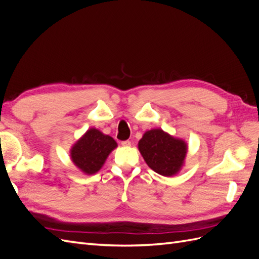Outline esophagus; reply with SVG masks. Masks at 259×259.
<instances>
[{
    "mask_svg": "<svg viewBox=\"0 0 259 259\" xmlns=\"http://www.w3.org/2000/svg\"><path fill=\"white\" fill-rule=\"evenodd\" d=\"M131 144H132V143L130 142V140H124V142H122V143H121V145H122V146H124V147H130V146H131Z\"/></svg>",
    "mask_w": 259,
    "mask_h": 259,
    "instance_id": "1",
    "label": "esophagus"
}]
</instances>
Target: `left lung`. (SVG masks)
<instances>
[{
    "label": "left lung",
    "instance_id": "1",
    "mask_svg": "<svg viewBox=\"0 0 259 259\" xmlns=\"http://www.w3.org/2000/svg\"><path fill=\"white\" fill-rule=\"evenodd\" d=\"M138 149L149 167L160 175L170 177L182 169L188 146L183 139L154 128L145 133Z\"/></svg>",
    "mask_w": 259,
    "mask_h": 259
}]
</instances>
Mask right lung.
I'll list each match as a JSON object with an SVG mask.
<instances>
[{
  "mask_svg": "<svg viewBox=\"0 0 259 259\" xmlns=\"http://www.w3.org/2000/svg\"><path fill=\"white\" fill-rule=\"evenodd\" d=\"M116 142L97 128H90L70 150L74 165L86 175H93L103 167L108 155L116 148Z\"/></svg>",
  "mask_w": 259,
  "mask_h": 259,
  "instance_id": "obj_1",
  "label": "right lung"
}]
</instances>
